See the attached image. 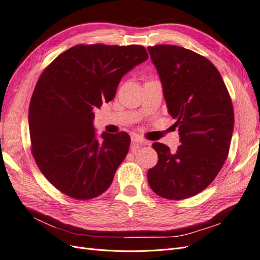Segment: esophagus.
I'll use <instances>...</instances> for the list:
<instances>
[{
  "label": "esophagus",
  "instance_id": "obj_1",
  "mask_svg": "<svg viewBox=\"0 0 260 260\" xmlns=\"http://www.w3.org/2000/svg\"><path fill=\"white\" fill-rule=\"evenodd\" d=\"M131 141H132V143L137 144L138 146L149 144L146 140H144V139H142V138H140V137H138V136H133V137L131 138Z\"/></svg>",
  "mask_w": 260,
  "mask_h": 260
}]
</instances>
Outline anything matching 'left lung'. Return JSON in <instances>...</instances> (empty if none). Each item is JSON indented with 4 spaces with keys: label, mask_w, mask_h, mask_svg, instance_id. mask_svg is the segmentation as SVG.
Returning a JSON list of instances; mask_svg holds the SVG:
<instances>
[{
    "label": "left lung",
    "mask_w": 260,
    "mask_h": 260,
    "mask_svg": "<svg viewBox=\"0 0 260 260\" xmlns=\"http://www.w3.org/2000/svg\"><path fill=\"white\" fill-rule=\"evenodd\" d=\"M147 50L181 142L174 153L162 143L153 144L158 161L147 172L148 184L164 199L184 200L205 190L223 166L234 127L232 102L206 57L177 45Z\"/></svg>",
    "instance_id": "left-lung-1"
}]
</instances>
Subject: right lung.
<instances>
[{"mask_svg":"<svg viewBox=\"0 0 260 260\" xmlns=\"http://www.w3.org/2000/svg\"><path fill=\"white\" fill-rule=\"evenodd\" d=\"M147 58L141 45L79 44L55 58L39 78L28 116L32 155L61 193L85 201L111 186L130 137L103 132L100 141L93 109L112 101L121 78Z\"/></svg>","mask_w":260,"mask_h":260,"instance_id":"1","label":"right lung"}]
</instances>
